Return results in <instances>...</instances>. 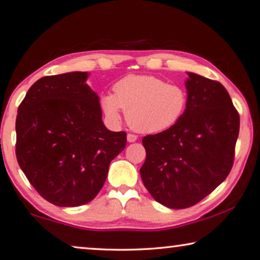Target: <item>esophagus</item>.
<instances>
[{
	"instance_id": "obj_1",
	"label": "esophagus",
	"mask_w": 260,
	"mask_h": 260,
	"mask_svg": "<svg viewBox=\"0 0 260 260\" xmlns=\"http://www.w3.org/2000/svg\"><path fill=\"white\" fill-rule=\"evenodd\" d=\"M137 140V136L134 134H127V142H129V143H133Z\"/></svg>"
}]
</instances>
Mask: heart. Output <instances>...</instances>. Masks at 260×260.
Wrapping results in <instances>:
<instances>
[{
    "label": "heart",
    "mask_w": 260,
    "mask_h": 260,
    "mask_svg": "<svg viewBox=\"0 0 260 260\" xmlns=\"http://www.w3.org/2000/svg\"><path fill=\"white\" fill-rule=\"evenodd\" d=\"M115 94L101 98L108 118L118 123L121 109L127 120L140 133L155 134L174 127L187 108V92L179 84L167 83L152 75H128L114 86Z\"/></svg>",
    "instance_id": "obj_1"
}]
</instances>
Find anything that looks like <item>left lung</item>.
Listing matches in <instances>:
<instances>
[{"mask_svg":"<svg viewBox=\"0 0 260 260\" xmlns=\"http://www.w3.org/2000/svg\"><path fill=\"white\" fill-rule=\"evenodd\" d=\"M187 108L178 123L143 137L142 181L154 200L180 210L197 204L230 172L240 118L217 81L186 72Z\"/></svg>","mask_w":260,"mask_h":260,"instance_id":"8db88e82","label":"left lung"}]
</instances>
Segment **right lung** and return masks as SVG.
I'll return each instance as SVG.
<instances>
[{"label":"right lung","instance_id":"add662e5","mask_svg":"<svg viewBox=\"0 0 260 260\" xmlns=\"http://www.w3.org/2000/svg\"><path fill=\"white\" fill-rule=\"evenodd\" d=\"M88 72L45 76L19 106L18 164L39 195L60 207L84 205L103 188L110 162L126 146L125 132L103 121Z\"/></svg>","mask_w":260,"mask_h":260}]
</instances>
